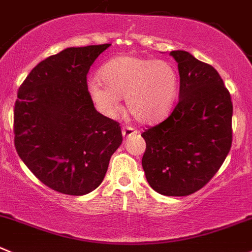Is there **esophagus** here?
Returning a JSON list of instances; mask_svg holds the SVG:
<instances>
[{
	"instance_id": "34e87169",
	"label": "esophagus",
	"mask_w": 252,
	"mask_h": 252,
	"mask_svg": "<svg viewBox=\"0 0 252 252\" xmlns=\"http://www.w3.org/2000/svg\"><path fill=\"white\" fill-rule=\"evenodd\" d=\"M136 133H138V131H136L134 128H131V126H123V129H122V134H123L124 139L129 138V136L134 135V134Z\"/></svg>"
}]
</instances>
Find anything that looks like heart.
<instances>
[{"label": "heart", "instance_id": "b5f03b06", "mask_svg": "<svg viewBox=\"0 0 252 252\" xmlns=\"http://www.w3.org/2000/svg\"><path fill=\"white\" fill-rule=\"evenodd\" d=\"M101 80L89 84V94L104 116H113L126 97L129 113L139 123L149 124L168 113L177 94L178 76L165 60L134 55L113 58L102 66Z\"/></svg>", "mask_w": 252, "mask_h": 252}]
</instances>
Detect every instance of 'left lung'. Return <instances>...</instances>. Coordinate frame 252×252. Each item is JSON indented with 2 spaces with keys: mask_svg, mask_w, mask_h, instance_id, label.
Here are the masks:
<instances>
[{
  "mask_svg": "<svg viewBox=\"0 0 252 252\" xmlns=\"http://www.w3.org/2000/svg\"><path fill=\"white\" fill-rule=\"evenodd\" d=\"M178 64L180 98L171 116L141 134L146 180L163 196L194 193L211 181L231 146L233 103L218 71L185 50Z\"/></svg>",
  "mask_w": 252,
  "mask_h": 252,
  "instance_id": "obj_1",
  "label": "left lung"
}]
</instances>
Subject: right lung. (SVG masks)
I'll return each mask as SVG.
<instances>
[{
  "mask_svg": "<svg viewBox=\"0 0 252 252\" xmlns=\"http://www.w3.org/2000/svg\"><path fill=\"white\" fill-rule=\"evenodd\" d=\"M111 44L66 48L40 61L18 90L14 145L51 189L84 196L103 181L123 138L119 123L96 111L87 72Z\"/></svg>",
  "mask_w": 252,
  "mask_h": 252,
  "instance_id": "obj_1",
  "label": "right lung"
}]
</instances>
